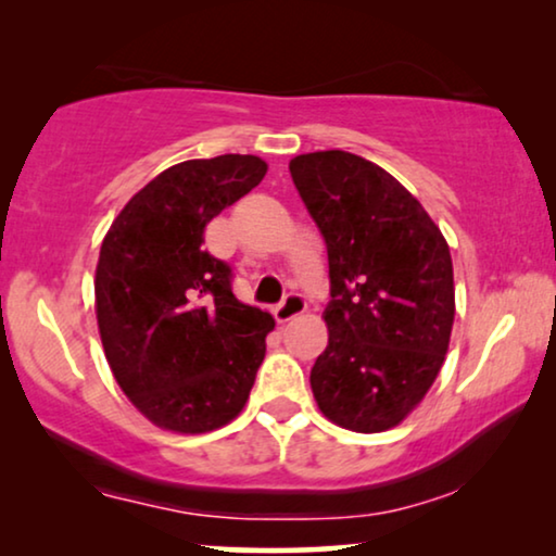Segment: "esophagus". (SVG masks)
Listing matches in <instances>:
<instances>
[{
	"instance_id": "1",
	"label": "esophagus",
	"mask_w": 556,
	"mask_h": 556,
	"mask_svg": "<svg viewBox=\"0 0 556 556\" xmlns=\"http://www.w3.org/2000/svg\"><path fill=\"white\" fill-rule=\"evenodd\" d=\"M306 295L303 293H299V291H293V293H288L283 301L278 303L276 306V321L278 324H286V321H291V318H295V316H301L303 311H306Z\"/></svg>"
}]
</instances>
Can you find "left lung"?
Masks as SVG:
<instances>
[{
    "label": "left lung",
    "instance_id": "8db88e82",
    "mask_svg": "<svg viewBox=\"0 0 556 556\" xmlns=\"http://www.w3.org/2000/svg\"><path fill=\"white\" fill-rule=\"evenodd\" d=\"M288 169L329 253V346L311 369L318 409L346 430H390L443 367L455 316L451 250L422 204L367 159L314 151Z\"/></svg>",
    "mask_w": 556,
    "mask_h": 556
}]
</instances>
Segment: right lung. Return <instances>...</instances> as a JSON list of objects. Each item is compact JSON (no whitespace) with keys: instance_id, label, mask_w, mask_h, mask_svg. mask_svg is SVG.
Listing matches in <instances>:
<instances>
[{"instance_id":"obj_1","label":"right lung","mask_w":556,"mask_h":556,"mask_svg":"<svg viewBox=\"0 0 556 556\" xmlns=\"http://www.w3.org/2000/svg\"><path fill=\"white\" fill-rule=\"evenodd\" d=\"M265 172L250 154L174 164L128 200L103 238L96 314L105 359L159 428H223L253 390L276 321L235 299L230 265L202 242L210 219Z\"/></svg>"}]
</instances>
